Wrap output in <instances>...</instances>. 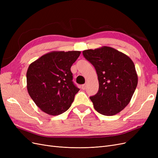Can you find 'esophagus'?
Segmentation results:
<instances>
[{"label": "esophagus", "mask_w": 158, "mask_h": 158, "mask_svg": "<svg viewBox=\"0 0 158 158\" xmlns=\"http://www.w3.org/2000/svg\"><path fill=\"white\" fill-rule=\"evenodd\" d=\"M81 88H82L83 90L85 89V88H86V84H83V85H81Z\"/></svg>", "instance_id": "34e87169"}]
</instances>
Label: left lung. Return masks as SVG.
Returning <instances> with one entry per match:
<instances>
[{
	"label": "left lung",
	"mask_w": 158,
	"mask_h": 158,
	"mask_svg": "<svg viewBox=\"0 0 158 158\" xmlns=\"http://www.w3.org/2000/svg\"><path fill=\"white\" fill-rule=\"evenodd\" d=\"M82 53L98 74V92L89 98L95 109L107 116L121 111L130 102L138 84L132 60L123 52L106 46L85 50Z\"/></svg>",
	"instance_id": "8db88e82"
}]
</instances>
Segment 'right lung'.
<instances>
[{"mask_svg": "<svg viewBox=\"0 0 158 158\" xmlns=\"http://www.w3.org/2000/svg\"><path fill=\"white\" fill-rule=\"evenodd\" d=\"M80 51H53L41 56L28 67L27 92L43 111L58 115L70 108L80 89L73 82L72 65Z\"/></svg>", "mask_w": 158, "mask_h": 158, "instance_id": "1", "label": "right lung"}]
</instances>
